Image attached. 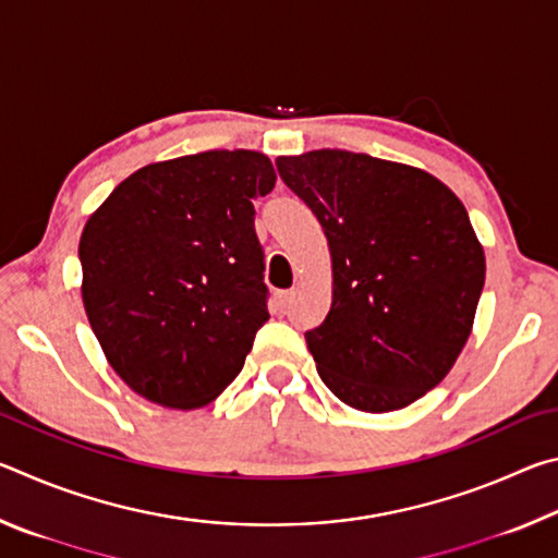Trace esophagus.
<instances>
[{"label": "esophagus", "mask_w": 558, "mask_h": 558, "mask_svg": "<svg viewBox=\"0 0 558 558\" xmlns=\"http://www.w3.org/2000/svg\"><path fill=\"white\" fill-rule=\"evenodd\" d=\"M292 300H295V290H280L276 292V305L280 313H288V307L292 305Z\"/></svg>", "instance_id": "obj_1"}]
</instances>
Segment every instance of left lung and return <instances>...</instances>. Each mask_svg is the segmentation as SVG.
<instances>
[{"label":"left lung","mask_w":558,"mask_h":558,"mask_svg":"<svg viewBox=\"0 0 558 558\" xmlns=\"http://www.w3.org/2000/svg\"><path fill=\"white\" fill-rule=\"evenodd\" d=\"M276 165L332 258V307L305 335L319 379L356 411L405 409L446 379L475 323L485 251L465 206L423 169L362 153Z\"/></svg>","instance_id":"obj_1"}]
</instances>
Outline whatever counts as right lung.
<instances>
[{"instance_id": "right-lung-1", "label": "right lung", "mask_w": 558, "mask_h": 558, "mask_svg": "<svg viewBox=\"0 0 558 558\" xmlns=\"http://www.w3.org/2000/svg\"><path fill=\"white\" fill-rule=\"evenodd\" d=\"M253 149L153 162L81 233L83 307L108 364L167 409H202L243 369L268 319L253 202L276 186Z\"/></svg>"}]
</instances>
